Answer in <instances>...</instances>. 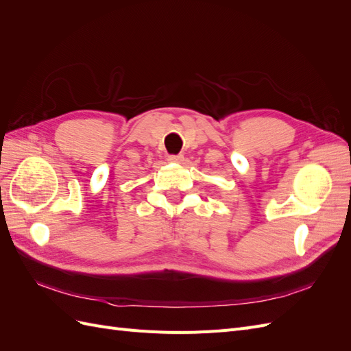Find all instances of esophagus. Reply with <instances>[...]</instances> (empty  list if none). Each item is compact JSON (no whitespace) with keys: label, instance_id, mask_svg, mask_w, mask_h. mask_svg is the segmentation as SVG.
<instances>
[{"label":"esophagus","instance_id":"34e87169","mask_svg":"<svg viewBox=\"0 0 351 351\" xmlns=\"http://www.w3.org/2000/svg\"><path fill=\"white\" fill-rule=\"evenodd\" d=\"M168 161L169 162H183L184 161V156L183 155H168Z\"/></svg>","mask_w":351,"mask_h":351}]
</instances>
